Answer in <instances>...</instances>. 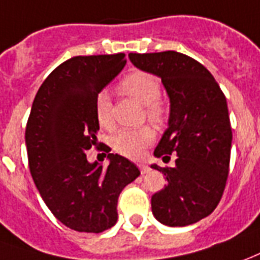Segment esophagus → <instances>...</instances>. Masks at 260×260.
<instances>
[{
  "mask_svg": "<svg viewBox=\"0 0 260 260\" xmlns=\"http://www.w3.org/2000/svg\"><path fill=\"white\" fill-rule=\"evenodd\" d=\"M139 170H141L142 174H146L150 172V168H149L148 165H145V163H139Z\"/></svg>",
  "mask_w": 260,
  "mask_h": 260,
  "instance_id": "1",
  "label": "esophagus"
}]
</instances>
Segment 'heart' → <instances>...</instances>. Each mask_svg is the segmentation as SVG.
Returning a JSON list of instances; mask_svg holds the SVG:
<instances>
[{
  "label": "heart",
  "instance_id": "heart-1",
  "mask_svg": "<svg viewBox=\"0 0 260 260\" xmlns=\"http://www.w3.org/2000/svg\"><path fill=\"white\" fill-rule=\"evenodd\" d=\"M119 90L122 94L136 100L142 105H146V117L153 124L161 125L168 119V107L159 99L160 95V83L153 74L146 72H134L128 74L121 83ZM95 115L99 124L105 129H112V105L107 91L99 92L95 99ZM155 131L150 126H142L138 129L119 131L112 138V148L119 155L126 157H141L150 143L155 141Z\"/></svg>",
  "mask_w": 260,
  "mask_h": 260
}]
</instances>
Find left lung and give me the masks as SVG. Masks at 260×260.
I'll use <instances>...</instances> for the list:
<instances>
[{
	"mask_svg": "<svg viewBox=\"0 0 260 260\" xmlns=\"http://www.w3.org/2000/svg\"><path fill=\"white\" fill-rule=\"evenodd\" d=\"M129 59L160 77L170 99L169 128L155 156L177 157L174 168L152 165L168 180L152 196V212L169 226L194 224L218 206L230 172L232 131L226 99L212 74L186 54L129 53Z\"/></svg>",
	"mask_w": 260,
	"mask_h": 260,
	"instance_id": "obj_1",
	"label": "left lung"
}]
</instances>
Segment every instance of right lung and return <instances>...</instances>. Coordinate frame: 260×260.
<instances>
[{
  "label": "right lung",
  "mask_w": 260,
  "mask_h": 260,
  "mask_svg": "<svg viewBox=\"0 0 260 260\" xmlns=\"http://www.w3.org/2000/svg\"><path fill=\"white\" fill-rule=\"evenodd\" d=\"M125 63L124 53L72 57L49 74L32 104L25 131L29 170L49 210L74 231L99 234L117 224L118 197L141 174L108 146V166L86 155L100 129L95 99Z\"/></svg>",
  "instance_id": "add662e5"
}]
</instances>
